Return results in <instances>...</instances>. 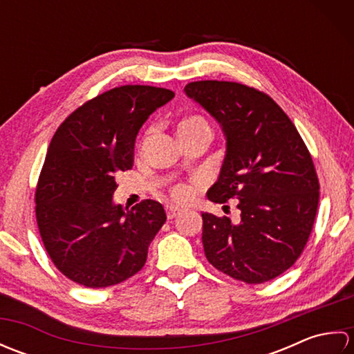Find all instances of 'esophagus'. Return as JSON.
<instances>
[{
	"label": "esophagus",
	"instance_id": "esophagus-1",
	"mask_svg": "<svg viewBox=\"0 0 354 354\" xmlns=\"http://www.w3.org/2000/svg\"><path fill=\"white\" fill-rule=\"evenodd\" d=\"M181 213V209L176 208V207H170L167 209V219H175V217Z\"/></svg>",
	"mask_w": 354,
	"mask_h": 354
}]
</instances>
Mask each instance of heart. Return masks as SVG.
<instances>
[{
    "mask_svg": "<svg viewBox=\"0 0 354 354\" xmlns=\"http://www.w3.org/2000/svg\"><path fill=\"white\" fill-rule=\"evenodd\" d=\"M199 129L209 131V126L204 118L196 117V115L185 118L178 124V131H199ZM173 196H175V199L178 202H189L193 198V189L189 185H181V187H178V189H175V192H173Z\"/></svg>",
    "mask_w": 354,
    "mask_h": 354,
    "instance_id": "b5f03b06",
    "label": "heart"
}]
</instances>
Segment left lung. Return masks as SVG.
<instances>
[{
    "instance_id": "1",
    "label": "left lung",
    "mask_w": 354,
    "mask_h": 354,
    "mask_svg": "<svg viewBox=\"0 0 354 354\" xmlns=\"http://www.w3.org/2000/svg\"><path fill=\"white\" fill-rule=\"evenodd\" d=\"M221 126L225 160L209 201L237 199L240 221L202 213L207 260L236 280L260 284L301 255L317 216L319 183L312 156L283 109L236 82L199 80L184 88Z\"/></svg>"
}]
</instances>
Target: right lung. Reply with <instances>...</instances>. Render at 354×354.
<instances>
[{
	"label": "right lung",
	"instance_id": "add662e5",
	"mask_svg": "<svg viewBox=\"0 0 354 354\" xmlns=\"http://www.w3.org/2000/svg\"><path fill=\"white\" fill-rule=\"evenodd\" d=\"M170 89L126 85L76 109L53 137L36 189L45 250L61 272L86 288L122 283L145 266L165 222L160 202L132 209L114 202L117 176L132 169L135 141Z\"/></svg>",
	"mask_w": 354,
	"mask_h": 354
}]
</instances>
